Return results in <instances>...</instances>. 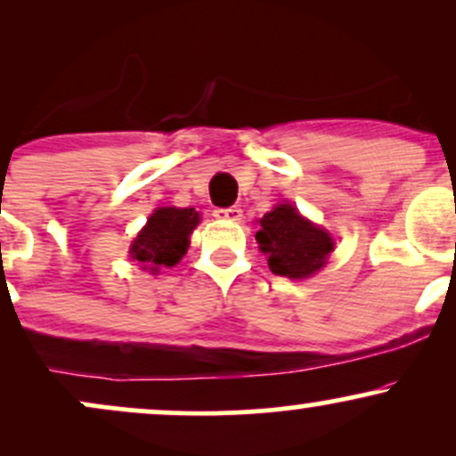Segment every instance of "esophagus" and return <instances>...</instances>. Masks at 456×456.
Instances as JSON below:
<instances>
[{
    "label": "esophagus",
    "mask_w": 456,
    "mask_h": 456,
    "mask_svg": "<svg viewBox=\"0 0 456 456\" xmlns=\"http://www.w3.org/2000/svg\"><path fill=\"white\" fill-rule=\"evenodd\" d=\"M214 216L221 218V221H240L242 218V210L240 208H216Z\"/></svg>",
    "instance_id": "esophagus-1"
}]
</instances>
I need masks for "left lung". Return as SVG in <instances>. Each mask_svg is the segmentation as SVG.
Wrapping results in <instances>:
<instances>
[{
	"instance_id": "left-lung-1",
	"label": "left lung",
	"mask_w": 456,
	"mask_h": 456,
	"mask_svg": "<svg viewBox=\"0 0 456 456\" xmlns=\"http://www.w3.org/2000/svg\"><path fill=\"white\" fill-rule=\"evenodd\" d=\"M261 229L255 233L259 248L268 255V265L274 274L289 279H306L326 264L332 238L317 224L302 218L294 206L282 203L264 214Z\"/></svg>"
}]
</instances>
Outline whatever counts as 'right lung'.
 I'll return each instance as SVG.
<instances>
[{
	"mask_svg": "<svg viewBox=\"0 0 456 456\" xmlns=\"http://www.w3.org/2000/svg\"><path fill=\"white\" fill-rule=\"evenodd\" d=\"M199 214L192 208H159L150 216L143 232L133 242L130 255L145 270L175 265L188 248V235L197 227Z\"/></svg>",
	"mask_w": 456,
	"mask_h": 456,
	"instance_id": "add662e5",
	"label": "right lung"
}]
</instances>
